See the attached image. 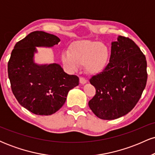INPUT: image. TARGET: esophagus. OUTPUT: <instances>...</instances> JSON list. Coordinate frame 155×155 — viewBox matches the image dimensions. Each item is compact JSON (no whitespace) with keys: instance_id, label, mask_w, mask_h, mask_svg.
<instances>
[{"instance_id":"obj_1","label":"esophagus","mask_w":155,"mask_h":155,"mask_svg":"<svg viewBox=\"0 0 155 155\" xmlns=\"http://www.w3.org/2000/svg\"><path fill=\"white\" fill-rule=\"evenodd\" d=\"M87 79H84V77H80L79 78V82L81 84H85V83H87Z\"/></svg>"}]
</instances>
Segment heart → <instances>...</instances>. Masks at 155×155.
Wrapping results in <instances>:
<instances>
[{"mask_svg":"<svg viewBox=\"0 0 155 155\" xmlns=\"http://www.w3.org/2000/svg\"><path fill=\"white\" fill-rule=\"evenodd\" d=\"M110 58L109 49L106 44L90 40L74 42L69 51L62 54V60L69 70L75 71L79 66H84L87 72L97 74L107 67Z\"/></svg>","mask_w":155,"mask_h":155,"instance_id":"b5f03b06","label":"heart"}]
</instances>
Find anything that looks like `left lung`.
<instances>
[{
	"label": "left lung",
	"mask_w": 155,
	"mask_h": 155,
	"mask_svg": "<svg viewBox=\"0 0 155 155\" xmlns=\"http://www.w3.org/2000/svg\"><path fill=\"white\" fill-rule=\"evenodd\" d=\"M147 60L130 38L112 42L109 63L104 71L90 79L95 95L89 101L98 118L111 120L129 113L141 97L147 81Z\"/></svg>",
	"instance_id": "left-lung-1"
}]
</instances>
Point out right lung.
I'll return each mask as SVG.
<instances>
[{
	"label": "right lung",
	"instance_id": "obj_1",
	"mask_svg": "<svg viewBox=\"0 0 155 155\" xmlns=\"http://www.w3.org/2000/svg\"><path fill=\"white\" fill-rule=\"evenodd\" d=\"M60 39L44 31H34L15 44L8 63L11 87L21 106L37 115H51L66 101L69 90L79 85L76 75H68L58 64L33 63L35 47H50Z\"/></svg>",
	"mask_w": 155,
	"mask_h": 155
}]
</instances>
